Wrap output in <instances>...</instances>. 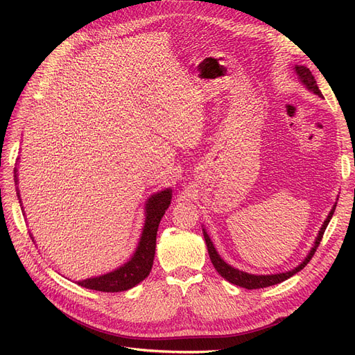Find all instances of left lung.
Segmentation results:
<instances>
[{"mask_svg": "<svg viewBox=\"0 0 355 355\" xmlns=\"http://www.w3.org/2000/svg\"><path fill=\"white\" fill-rule=\"evenodd\" d=\"M295 73L297 74V78H300V80L308 87V90L313 92L315 95H318L320 98H322V93H321L318 85H316V80H315V78L312 76V73H311V70H309L308 67L296 64V66H295ZM335 207H337V202L334 204L332 210L329 211L327 220L324 221V225H322V227H321L318 236H316V239H315L313 248L311 249V252L308 253V256L305 257L304 262H302L300 266L292 269V270H289V272H285V273H275V275H250V273H246V272H243V270L234 269L233 266L227 265V263L225 262V260H223V259L220 257V254L217 253L216 248L213 246V241L210 240L207 232L202 229L204 240H206V245H207V250H209V254H210V259H211V263H213L214 269H216L223 277H225L226 281H229V282L233 284V285L241 286V288H246V289H259V288H266V286H272V285H276V284H281V282L286 281V279H289L291 276H293L295 273L302 270V269L308 265V262H309V260L312 259V256H313L315 252H316V248H318L320 243H321L324 232H325V229H327V226H328L329 220L332 218V214H334V211H335Z\"/></svg>", "mask_w": 355, "mask_h": 355, "instance_id": "8db88e82", "label": "left lung"}]
</instances>
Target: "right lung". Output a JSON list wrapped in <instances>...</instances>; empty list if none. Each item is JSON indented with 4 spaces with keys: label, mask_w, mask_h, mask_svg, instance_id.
Listing matches in <instances>:
<instances>
[{
    "label": "right lung",
    "mask_w": 355,
    "mask_h": 355,
    "mask_svg": "<svg viewBox=\"0 0 355 355\" xmlns=\"http://www.w3.org/2000/svg\"><path fill=\"white\" fill-rule=\"evenodd\" d=\"M15 182H17V170L14 171ZM18 197L20 193L17 191ZM173 191L166 189L164 191H159L151 198H148L146 206H145V225L142 230V236L138 243V248L134 253V256L129 259V262L122 265L121 268L115 269L114 272H109L102 276L96 277H89L85 281H79L78 285L93 289V291H101V292H121L128 291L134 288L139 282L149 275L154 263V256H155V246H157V232L159 221L162 216L165 214V210L171 204ZM21 202V201H20Z\"/></svg>",
    "instance_id": "add662e5"
}]
</instances>
